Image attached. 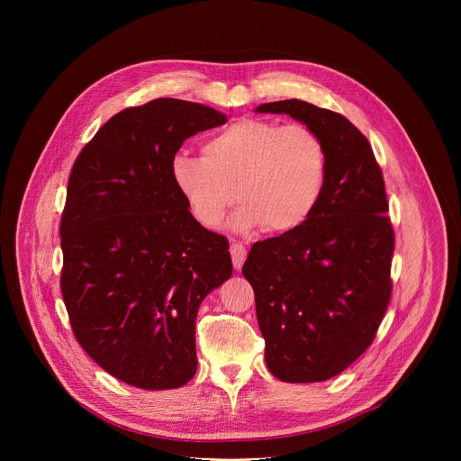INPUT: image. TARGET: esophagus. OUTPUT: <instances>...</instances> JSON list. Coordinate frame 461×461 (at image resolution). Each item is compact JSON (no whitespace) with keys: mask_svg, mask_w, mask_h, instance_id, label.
<instances>
[{"mask_svg":"<svg viewBox=\"0 0 461 461\" xmlns=\"http://www.w3.org/2000/svg\"><path fill=\"white\" fill-rule=\"evenodd\" d=\"M230 253H231L233 267H235V270L239 272V270L242 268V265H244V260H246V248H244L240 242H233V244L230 246Z\"/></svg>","mask_w":461,"mask_h":461,"instance_id":"34e87169","label":"esophagus"}]
</instances>
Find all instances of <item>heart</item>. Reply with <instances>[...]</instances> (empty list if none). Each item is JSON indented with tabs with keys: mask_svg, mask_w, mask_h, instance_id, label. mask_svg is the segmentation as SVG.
Listing matches in <instances>:
<instances>
[{
	"mask_svg": "<svg viewBox=\"0 0 461 461\" xmlns=\"http://www.w3.org/2000/svg\"><path fill=\"white\" fill-rule=\"evenodd\" d=\"M169 171L203 226H219L239 196L235 231L267 226L272 233H292L322 199L328 158L321 137L304 123L240 118L204 140L203 157L176 153Z\"/></svg>",
	"mask_w": 461,
	"mask_h": 461,
	"instance_id": "obj_1",
	"label": "heart"
}]
</instances>
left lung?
<instances>
[{
  "label": "left lung",
  "mask_w": 461,
  "mask_h": 461,
  "mask_svg": "<svg viewBox=\"0 0 461 461\" xmlns=\"http://www.w3.org/2000/svg\"><path fill=\"white\" fill-rule=\"evenodd\" d=\"M255 111L290 114L326 148L315 213L292 233L255 242L242 267L268 370L286 383L326 381L372 345L390 301L393 230L383 175L368 140L343 114L295 98Z\"/></svg>",
  "instance_id": "1"
}]
</instances>
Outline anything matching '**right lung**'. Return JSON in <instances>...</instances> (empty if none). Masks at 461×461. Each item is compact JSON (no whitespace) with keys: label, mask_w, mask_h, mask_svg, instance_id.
I'll return each mask as SVG.
<instances>
[{"label":"right lung","mask_w":461,"mask_h":461,"mask_svg":"<svg viewBox=\"0 0 461 461\" xmlns=\"http://www.w3.org/2000/svg\"><path fill=\"white\" fill-rule=\"evenodd\" d=\"M226 120L176 98L123 109L69 176L63 303L82 348L137 388H178L194 375L196 312L233 272L226 237L194 221L169 171L185 139Z\"/></svg>","instance_id":"add662e5"}]
</instances>
